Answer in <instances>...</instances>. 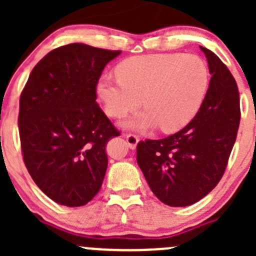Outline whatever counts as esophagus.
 <instances>
[{
  "label": "esophagus",
  "mask_w": 256,
  "mask_h": 256,
  "mask_svg": "<svg viewBox=\"0 0 256 256\" xmlns=\"http://www.w3.org/2000/svg\"><path fill=\"white\" fill-rule=\"evenodd\" d=\"M125 138H126V141H128V147H130L131 150H135L136 146H138V141H140V138H138L136 135H132V134L125 135Z\"/></svg>",
  "instance_id": "esophagus-1"
}]
</instances>
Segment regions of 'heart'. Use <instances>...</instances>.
<instances>
[{"label": "heart", "instance_id": "obj_1", "mask_svg": "<svg viewBox=\"0 0 256 256\" xmlns=\"http://www.w3.org/2000/svg\"><path fill=\"white\" fill-rule=\"evenodd\" d=\"M115 73L118 79L104 76L98 82V98L114 118L135 110L141 98L144 112L124 124L138 131L183 128L200 112L209 84L207 66L192 54L134 56L118 64Z\"/></svg>", "mask_w": 256, "mask_h": 256}]
</instances>
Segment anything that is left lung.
<instances>
[{
	"instance_id": "1",
	"label": "left lung",
	"mask_w": 256,
	"mask_h": 256,
	"mask_svg": "<svg viewBox=\"0 0 256 256\" xmlns=\"http://www.w3.org/2000/svg\"><path fill=\"white\" fill-rule=\"evenodd\" d=\"M212 78L200 112L174 135L138 144V164L162 203L187 207L220 180L240 121L239 92L226 64L200 47Z\"/></svg>"
}]
</instances>
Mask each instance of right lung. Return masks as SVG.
<instances>
[{"mask_svg":"<svg viewBox=\"0 0 256 256\" xmlns=\"http://www.w3.org/2000/svg\"><path fill=\"white\" fill-rule=\"evenodd\" d=\"M120 50L72 43L49 52L20 94V146L40 190L58 204L82 207L99 192L108 141L118 136L99 105L96 84Z\"/></svg>","mask_w":256,"mask_h":256,"instance_id":"obj_1","label":"right lung"}]
</instances>
